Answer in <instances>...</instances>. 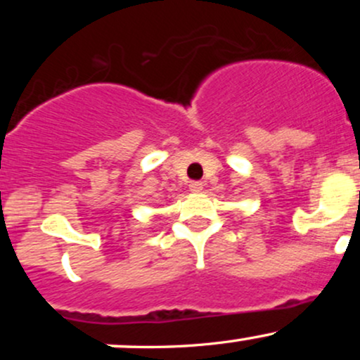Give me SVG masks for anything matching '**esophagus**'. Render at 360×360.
I'll return each instance as SVG.
<instances>
[{
	"instance_id": "esophagus-1",
	"label": "esophagus",
	"mask_w": 360,
	"mask_h": 360,
	"mask_svg": "<svg viewBox=\"0 0 360 360\" xmlns=\"http://www.w3.org/2000/svg\"><path fill=\"white\" fill-rule=\"evenodd\" d=\"M189 189H191V193H201L203 191V183H200V181H194V183L189 184Z\"/></svg>"
}]
</instances>
